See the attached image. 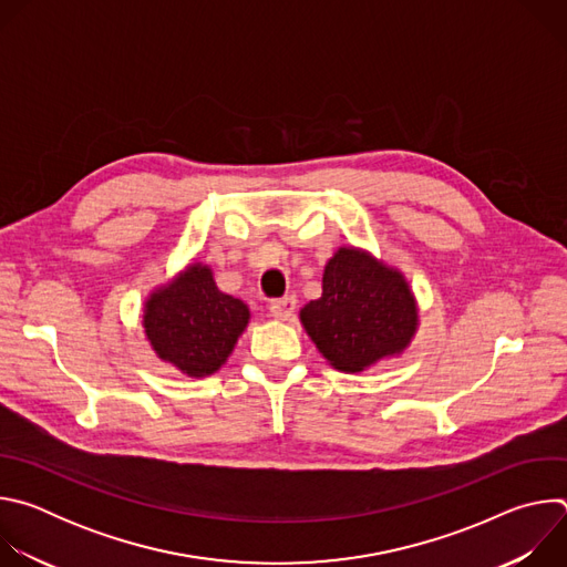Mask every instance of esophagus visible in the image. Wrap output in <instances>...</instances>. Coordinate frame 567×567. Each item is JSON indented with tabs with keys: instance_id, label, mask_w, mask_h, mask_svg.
I'll return each mask as SVG.
<instances>
[{
	"instance_id": "1",
	"label": "esophagus",
	"mask_w": 567,
	"mask_h": 567,
	"mask_svg": "<svg viewBox=\"0 0 567 567\" xmlns=\"http://www.w3.org/2000/svg\"><path fill=\"white\" fill-rule=\"evenodd\" d=\"M269 311L274 318L278 320H289L296 311V298L293 296H287V298H280V300H274L269 305Z\"/></svg>"
}]
</instances>
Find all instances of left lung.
Wrapping results in <instances>:
<instances>
[{
    "label": "left lung",
    "mask_w": 567,
    "mask_h": 567,
    "mask_svg": "<svg viewBox=\"0 0 567 567\" xmlns=\"http://www.w3.org/2000/svg\"><path fill=\"white\" fill-rule=\"evenodd\" d=\"M318 352L339 372H363L409 350L420 307L403 274L365 249L339 247L322 271V293L300 309Z\"/></svg>",
    "instance_id": "left-lung-1"
}]
</instances>
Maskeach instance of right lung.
<instances>
[{
  "label": "right lung",
  "instance_id": "obj_1",
  "mask_svg": "<svg viewBox=\"0 0 567 567\" xmlns=\"http://www.w3.org/2000/svg\"><path fill=\"white\" fill-rule=\"evenodd\" d=\"M249 320L247 302L219 291L213 269L193 262L150 291L141 326L161 361L186 377L202 379L228 361Z\"/></svg>",
  "mask_w": 567,
  "mask_h": 567
}]
</instances>
